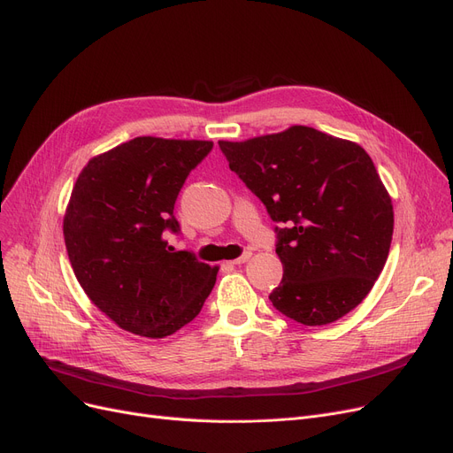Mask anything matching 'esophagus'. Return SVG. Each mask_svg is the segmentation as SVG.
Wrapping results in <instances>:
<instances>
[{
  "instance_id": "34e87169",
  "label": "esophagus",
  "mask_w": 453,
  "mask_h": 453,
  "mask_svg": "<svg viewBox=\"0 0 453 453\" xmlns=\"http://www.w3.org/2000/svg\"><path fill=\"white\" fill-rule=\"evenodd\" d=\"M251 259V251H246V253H242L239 259H234V261H231L233 265H244V263H248Z\"/></svg>"
}]
</instances>
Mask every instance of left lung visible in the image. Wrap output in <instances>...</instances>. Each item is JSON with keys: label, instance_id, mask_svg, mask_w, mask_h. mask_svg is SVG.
Returning a JSON list of instances; mask_svg holds the SVG:
<instances>
[{"label": "left lung", "instance_id": "obj_1", "mask_svg": "<svg viewBox=\"0 0 453 453\" xmlns=\"http://www.w3.org/2000/svg\"><path fill=\"white\" fill-rule=\"evenodd\" d=\"M229 168L266 205L283 280L272 305L303 326L356 309L387 263L395 211L370 155L307 126L242 142L219 141Z\"/></svg>", "mask_w": 453, "mask_h": 453}]
</instances>
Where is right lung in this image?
I'll return each instance as SVG.
<instances>
[{
	"instance_id": "1",
	"label": "right lung",
	"mask_w": 453,
	"mask_h": 453,
	"mask_svg": "<svg viewBox=\"0 0 453 453\" xmlns=\"http://www.w3.org/2000/svg\"><path fill=\"white\" fill-rule=\"evenodd\" d=\"M211 141L136 136L92 157L66 205L68 259L90 302L134 335L165 339L198 317L219 266L175 251L173 205Z\"/></svg>"
}]
</instances>
